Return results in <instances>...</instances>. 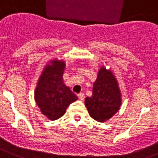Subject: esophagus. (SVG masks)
<instances>
[{
  "label": "esophagus",
  "instance_id": "esophagus-1",
  "mask_svg": "<svg viewBox=\"0 0 158 158\" xmlns=\"http://www.w3.org/2000/svg\"><path fill=\"white\" fill-rule=\"evenodd\" d=\"M78 97H79V99H80V100H83L84 98H85V95H84V93L81 92V93L78 94Z\"/></svg>",
  "mask_w": 158,
  "mask_h": 158
}]
</instances>
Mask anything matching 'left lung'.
I'll list each match as a JSON object with an SVG mask.
<instances>
[{
  "label": "left lung",
  "instance_id": "obj_1",
  "mask_svg": "<svg viewBox=\"0 0 158 158\" xmlns=\"http://www.w3.org/2000/svg\"><path fill=\"white\" fill-rule=\"evenodd\" d=\"M120 104V91L116 78L106 69H100L94 83L92 95L85 99L90 116L97 121L104 122L117 112Z\"/></svg>",
  "mask_w": 158,
  "mask_h": 158
}]
</instances>
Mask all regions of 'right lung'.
<instances>
[{"label":"right lung","instance_id":"1","mask_svg":"<svg viewBox=\"0 0 158 158\" xmlns=\"http://www.w3.org/2000/svg\"><path fill=\"white\" fill-rule=\"evenodd\" d=\"M65 63L54 60L48 65L38 80L35 91V101L43 115L50 120L63 116L71 103L78 99L63 80Z\"/></svg>","mask_w":158,"mask_h":158}]
</instances>
